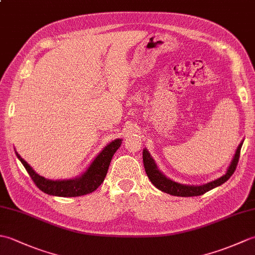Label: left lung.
<instances>
[{"label":"left lung","mask_w":255,"mask_h":255,"mask_svg":"<svg viewBox=\"0 0 255 255\" xmlns=\"http://www.w3.org/2000/svg\"><path fill=\"white\" fill-rule=\"evenodd\" d=\"M241 147H242V143H240L239 147H238L237 152L235 154V158H234V160H232L228 171H227V173L224 176L219 177L218 180L205 184V185H200V186L182 185V184L173 182L170 180V178L165 177L158 170V167H156L153 159L151 158L149 152L145 149L143 150V155H142L143 165H144V170H145V173H147L149 180L156 188H159L160 191L164 192L166 194L173 195V196H181V197L199 196V195H203L206 192H208V191H210V189L221 185V184H224L225 182L229 180L230 176L234 174L236 169H237L238 162H239V158H240Z\"/></svg>","instance_id":"left-lung-1"}]
</instances>
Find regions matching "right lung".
<instances>
[{
  "label": "right lung",
  "mask_w": 255,
  "mask_h": 255,
  "mask_svg": "<svg viewBox=\"0 0 255 255\" xmlns=\"http://www.w3.org/2000/svg\"><path fill=\"white\" fill-rule=\"evenodd\" d=\"M122 140L116 139L114 140L108 145L104 148V150L96 156L93 163L91 164L89 170L86 171L82 176L74 180L69 181H50L46 180L45 177L38 175L35 171L31 169L30 165L24 161L20 156L16 153L17 158L23 163L27 173L31 177L32 182L35 185L46 194L53 195V196H62V197H75L82 196V195L90 194L94 192L96 188L104 181L107 174L108 166L112 161L114 153L116 152L117 149L121 147Z\"/></svg>",
  "instance_id": "right-lung-1"
}]
</instances>
